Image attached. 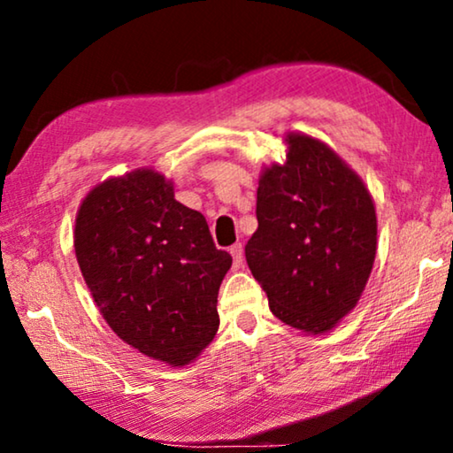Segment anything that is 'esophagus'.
<instances>
[{
	"label": "esophagus",
	"instance_id": "34e87169",
	"mask_svg": "<svg viewBox=\"0 0 453 453\" xmlns=\"http://www.w3.org/2000/svg\"><path fill=\"white\" fill-rule=\"evenodd\" d=\"M230 255H232V258H234V267H240V265H242V261H244V246L242 244H234L232 249H230Z\"/></svg>",
	"mask_w": 453,
	"mask_h": 453
}]
</instances>
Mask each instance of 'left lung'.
<instances>
[{"label":"left lung","instance_id":"8db88e82","mask_svg":"<svg viewBox=\"0 0 453 453\" xmlns=\"http://www.w3.org/2000/svg\"><path fill=\"white\" fill-rule=\"evenodd\" d=\"M286 161L263 167L246 263L289 327L329 334L363 296L377 255L375 203L329 144L288 132Z\"/></svg>","mask_w":453,"mask_h":453}]
</instances>
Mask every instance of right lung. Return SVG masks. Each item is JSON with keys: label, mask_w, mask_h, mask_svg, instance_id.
I'll use <instances>...</instances> for the list:
<instances>
[{"label": "right lung", "mask_w": 453, "mask_h": 453, "mask_svg": "<svg viewBox=\"0 0 453 453\" xmlns=\"http://www.w3.org/2000/svg\"><path fill=\"white\" fill-rule=\"evenodd\" d=\"M74 252L107 325L144 357L186 366L213 342L232 257L161 172L138 167L93 186L76 213Z\"/></svg>", "instance_id": "1"}]
</instances>
